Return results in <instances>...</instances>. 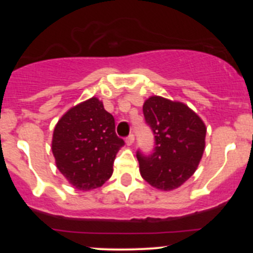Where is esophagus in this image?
Instances as JSON below:
<instances>
[{"label": "esophagus", "mask_w": 253, "mask_h": 253, "mask_svg": "<svg viewBox=\"0 0 253 253\" xmlns=\"http://www.w3.org/2000/svg\"><path fill=\"white\" fill-rule=\"evenodd\" d=\"M133 143H134V136H133V134H129V136L126 138V144L127 145H132Z\"/></svg>", "instance_id": "esophagus-1"}]
</instances>
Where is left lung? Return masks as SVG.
I'll return each mask as SVG.
<instances>
[{
	"label": "left lung",
	"instance_id": "1",
	"mask_svg": "<svg viewBox=\"0 0 253 253\" xmlns=\"http://www.w3.org/2000/svg\"><path fill=\"white\" fill-rule=\"evenodd\" d=\"M143 114L155 134V149L150 157L137 154L141 176L160 191L176 190L200 165L206 148V124L185 103L159 95L144 101Z\"/></svg>",
	"mask_w": 253,
	"mask_h": 253
}]
</instances>
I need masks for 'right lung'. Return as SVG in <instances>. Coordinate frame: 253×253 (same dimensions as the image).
<instances>
[{"label":"right lung","mask_w":253,"mask_h":253,"mask_svg":"<svg viewBox=\"0 0 253 253\" xmlns=\"http://www.w3.org/2000/svg\"><path fill=\"white\" fill-rule=\"evenodd\" d=\"M124 139L115 132L114 116L96 96L68 109L53 128L51 150L56 167L79 191L101 187Z\"/></svg>","instance_id":"1"}]
</instances>
